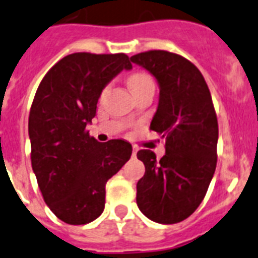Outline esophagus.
<instances>
[{"label": "esophagus", "mask_w": 258, "mask_h": 258, "mask_svg": "<svg viewBox=\"0 0 258 258\" xmlns=\"http://www.w3.org/2000/svg\"><path fill=\"white\" fill-rule=\"evenodd\" d=\"M136 153H138V148H136V147H134V148H133V156H134V157L136 156Z\"/></svg>", "instance_id": "esophagus-1"}]
</instances>
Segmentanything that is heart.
<instances>
[{
  "label": "heart",
  "mask_w": 258,
  "mask_h": 258,
  "mask_svg": "<svg viewBox=\"0 0 258 258\" xmlns=\"http://www.w3.org/2000/svg\"><path fill=\"white\" fill-rule=\"evenodd\" d=\"M151 84H153L152 77L146 72L133 73V75L128 77V85L130 88H131V90H133V93L138 92V90H140L142 88H144V86L147 85H151ZM105 92L106 89L103 90V93Z\"/></svg>",
  "instance_id": "1"
}]
</instances>
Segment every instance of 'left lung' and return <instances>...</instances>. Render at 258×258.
Returning <instances> with one entry per match:
<instances>
[{
	"label": "left lung",
	"mask_w": 258,
	"mask_h": 258,
	"mask_svg": "<svg viewBox=\"0 0 258 258\" xmlns=\"http://www.w3.org/2000/svg\"><path fill=\"white\" fill-rule=\"evenodd\" d=\"M159 81V107L151 130L165 138L166 153L140 149L146 166L136 185V203L148 219L174 224L201 205L216 168L218 118L205 77L191 61L152 49L131 57Z\"/></svg>",
	"instance_id": "8db88e82"
}]
</instances>
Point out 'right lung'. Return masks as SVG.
Returning <instances> with one entry per match:
<instances>
[{"instance_id": "add662e5", "label": "right lung", "mask_w": 258, "mask_h": 258, "mask_svg": "<svg viewBox=\"0 0 258 258\" xmlns=\"http://www.w3.org/2000/svg\"><path fill=\"white\" fill-rule=\"evenodd\" d=\"M131 68L125 53L76 52L39 84L29 115L32 170L47 206L68 224H86L103 213L106 182L131 157L130 143H99L86 130L106 84Z\"/></svg>"}]
</instances>
